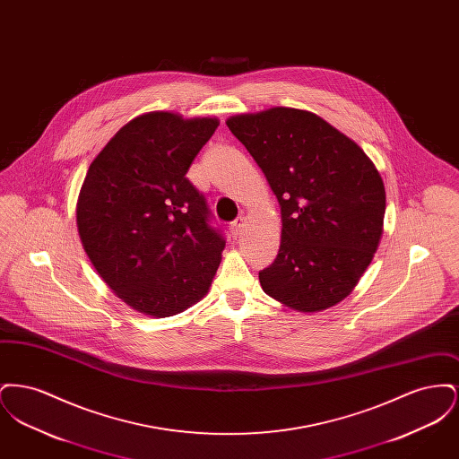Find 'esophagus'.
<instances>
[{"instance_id": "esophagus-1", "label": "esophagus", "mask_w": 459, "mask_h": 459, "mask_svg": "<svg viewBox=\"0 0 459 459\" xmlns=\"http://www.w3.org/2000/svg\"><path fill=\"white\" fill-rule=\"evenodd\" d=\"M242 229H244V220L242 219L236 220L234 223H230V234H232V238H234V239H238V238H239Z\"/></svg>"}]
</instances>
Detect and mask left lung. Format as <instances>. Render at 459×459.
Segmentation results:
<instances>
[{"label": "left lung", "instance_id": "1", "mask_svg": "<svg viewBox=\"0 0 459 459\" xmlns=\"http://www.w3.org/2000/svg\"><path fill=\"white\" fill-rule=\"evenodd\" d=\"M281 204V249L262 289L301 313L348 298L384 232L385 187L346 134L307 109L272 107L225 120Z\"/></svg>", "mask_w": 459, "mask_h": 459}]
</instances>
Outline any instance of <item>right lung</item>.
Segmentation results:
<instances>
[{
  "label": "right lung",
  "mask_w": 459,
  "mask_h": 459,
  "mask_svg": "<svg viewBox=\"0 0 459 459\" xmlns=\"http://www.w3.org/2000/svg\"><path fill=\"white\" fill-rule=\"evenodd\" d=\"M217 117L137 115L89 165L77 199V230L98 275L134 311L167 318L210 290L225 240L187 180Z\"/></svg>",
  "instance_id": "right-lung-1"
}]
</instances>
